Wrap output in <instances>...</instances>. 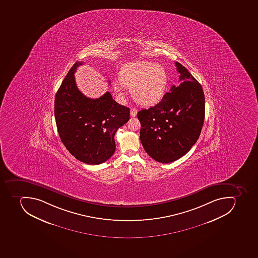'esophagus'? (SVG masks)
I'll list each match as a JSON object with an SVG mask.
<instances>
[{
    "instance_id": "obj_1",
    "label": "esophagus",
    "mask_w": 258,
    "mask_h": 258,
    "mask_svg": "<svg viewBox=\"0 0 258 258\" xmlns=\"http://www.w3.org/2000/svg\"><path fill=\"white\" fill-rule=\"evenodd\" d=\"M137 113H138V109H136V108H131L130 109V115L133 117L136 116Z\"/></svg>"
}]
</instances>
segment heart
<instances>
[{"label": "heart", "mask_w": 258, "mask_h": 258, "mask_svg": "<svg viewBox=\"0 0 258 258\" xmlns=\"http://www.w3.org/2000/svg\"><path fill=\"white\" fill-rule=\"evenodd\" d=\"M120 83H113L116 95L124 98V87H128L133 99L141 105L151 106L160 101L167 91L168 76L161 64L148 61L124 64L120 70Z\"/></svg>", "instance_id": "obj_1"}]
</instances>
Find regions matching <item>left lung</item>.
<instances>
[{"label": "left lung", "mask_w": 258, "mask_h": 258, "mask_svg": "<svg viewBox=\"0 0 258 258\" xmlns=\"http://www.w3.org/2000/svg\"><path fill=\"white\" fill-rule=\"evenodd\" d=\"M180 85L172 86L154 107L141 110V143L157 162L169 163L197 143L205 119L204 91L188 70L175 62Z\"/></svg>", "instance_id": "1"}]
</instances>
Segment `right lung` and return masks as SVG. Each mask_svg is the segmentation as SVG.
Wrapping results in <instances>:
<instances>
[{"label": "right lung", "instance_id": "right-lung-1", "mask_svg": "<svg viewBox=\"0 0 258 258\" xmlns=\"http://www.w3.org/2000/svg\"><path fill=\"white\" fill-rule=\"evenodd\" d=\"M83 62L70 69L55 97L54 114L58 134L69 152L83 163L97 165L115 151L114 136L130 120V108L112 99L108 91L98 99L83 95L75 74Z\"/></svg>", "mask_w": 258, "mask_h": 258}]
</instances>
